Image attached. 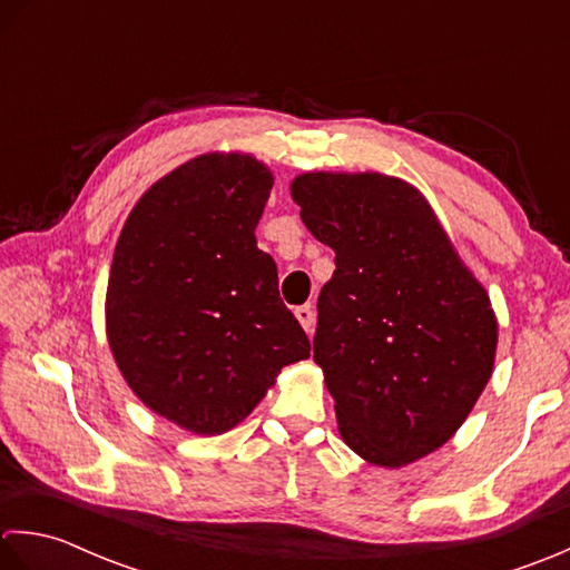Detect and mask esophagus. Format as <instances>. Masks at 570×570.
Wrapping results in <instances>:
<instances>
[{"instance_id": "1", "label": "esophagus", "mask_w": 570, "mask_h": 570, "mask_svg": "<svg viewBox=\"0 0 570 570\" xmlns=\"http://www.w3.org/2000/svg\"><path fill=\"white\" fill-rule=\"evenodd\" d=\"M295 317L299 320L302 327H305V332H312L315 330V309H312V305H302L295 309Z\"/></svg>"}]
</instances>
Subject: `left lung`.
<instances>
[{"instance_id": "8db88e82", "label": "left lung", "mask_w": 570, "mask_h": 570, "mask_svg": "<svg viewBox=\"0 0 570 570\" xmlns=\"http://www.w3.org/2000/svg\"><path fill=\"white\" fill-rule=\"evenodd\" d=\"M299 216L336 271L317 299L315 362L344 443L401 468L452 438L492 376L497 320L431 206L383 174H302Z\"/></svg>"}]
</instances>
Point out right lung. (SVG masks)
I'll return each instance as SVG.
<instances>
[{
	"label": "right lung",
	"instance_id": "obj_1",
	"mask_svg": "<svg viewBox=\"0 0 570 570\" xmlns=\"http://www.w3.org/2000/svg\"><path fill=\"white\" fill-rule=\"evenodd\" d=\"M273 187L248 155H204L159 179L132 208L108 281V340L130 389L167 421L226 433L309 340L258 250Z\"/></svg>",
	"mask_w": 570,
	"mask_h": 570
}]
</instances>
